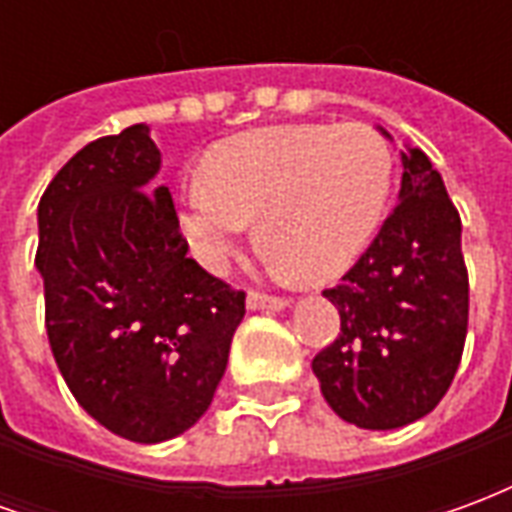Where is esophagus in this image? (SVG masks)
Listing matches in <instances>:
<instances>
[{
  "label": "esophagus",
  "mask_w": 512,
  "mask_h": 512,
  "mask_svg": "<svg viewBox=\"0 0 512 512\" xmlns=\"http://www.w3.org/2000/svg\"><path fill=\"white\" fill-rule=\"evenodd\" d=\"M246 307H249V310H285V307H288V299L271 296V293H260V290H249Z\"/></svg>",
  "instance_id": "esophagus-1"
}]
</instances>
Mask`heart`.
Instances as JSON below:
<instances>
[{"label": "heart", "instance_id": "obj_1", "mask_svg": "<svg viewBox=\"0 0 512 512\" xmlns=\"http://www.w3.org/2000/svg\"><path fill=\"white\" fill-rule=\"evenodd\" d=\"M208 178L183 180L178 219L194 255L219 268L257 219V238L304 279H329L362 255L392 189V153L362 123L257 128L213 145Z\"/></svg>", "mask_w": 512, "mask_h": 512}]
</instances>
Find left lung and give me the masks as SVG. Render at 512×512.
Listing matches in <instances>:
<instances>
[{
  "label": "left lung",
  "mask_w": 512,
  "mask_h": 512,
  "mask_svg": "<svg viewBox=\"0 0 512 512\" xmlns=\"http://www.w3.org/2000/svg\"><path fill=\"white\" fill-rule=\"evenodd\" d=\"M323 296L340 334L312 370L337 417L392 430L439 406L461 365L469 274L458 208L419 147L403 153L400 200L373 244Z\"/></svg>",
  "instance_id": "1"
}]
</instances>
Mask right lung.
Segmentation results:
<instances>
[{
    "label": "right lung",
    "mask_w": 512,
    "mask_h": 512,
    "mask_svg": "<svg viewBox=\"0 0 512 512\" xmlns=\"http://www.w3.org/2000/svg\"><path fill=\"white\" fill-rule=\"evenodd\" d=\"M145 123L84 145L38 205L46 332L79 406L117 436L189 430L222 381L244 290L191 260Z\"/></svg>",
    "instance_id": "obj_1"
}]
</instances>
